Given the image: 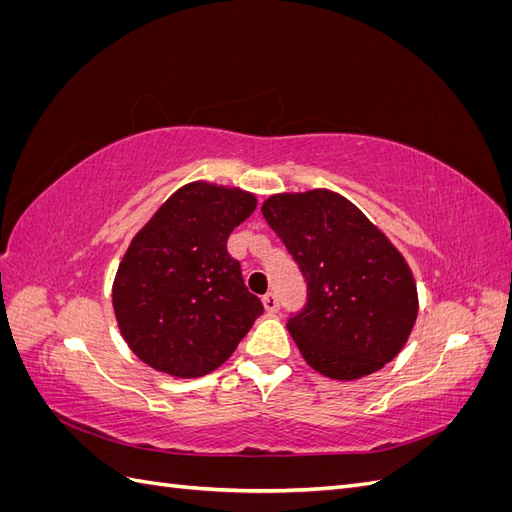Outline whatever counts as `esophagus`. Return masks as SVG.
<instances>
[{"instance_id": "1", "label": "esophagus", "mask_w": 512, "mask_h": 512, "mask_svg": "<svg viewBox=\"0 0 512 512\" xmlns=\"http://www.w3.org/2000/svg\"><path fill=\"white\" fill-rule=\"evenodd\" d=\"M262 305H265L269 314H275L277 309H280V299H277L273 292H269V294H265V297H262Z\"/></svg>"}]
</instances>
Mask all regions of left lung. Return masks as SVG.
I'll return each mask as SVG.
<instances>
[{"label": "left lung", "mask_w": 512, "mask_h": 512, "mask_svg": "<svg viewBox=\"0 0 512 512\" xmlns=\"http://www.w3.org/2000/svg\"><path fill=\"white\" fill-rule=\"evenodd\" d=\"M262 215L307 280V307L288 320L307 365L352 382L391 363L418 316L412 269L391 239L324 188L273 194Z\"/></svg>", "instance_id": "left-lung-1"}]
</instances>
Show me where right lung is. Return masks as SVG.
Instances as JSON below:
<instances>
[{"instance_id": "obj_1", "label": "right lung", "mask_w": 512, "mask_h": 512, "mask_svg": "<svg viewBox=\"0 0 512 512\" xmlns=\"http://www.w3.org/2000/svg\"><path fill=\"white\" fill-rule=\"evenodd\" d=\"M256 203L241 188L185 183L130 241L113 309L128 348L151 369L173 378L211 374L262 314L226 247Z\"/></svg>"}]
</instances>
